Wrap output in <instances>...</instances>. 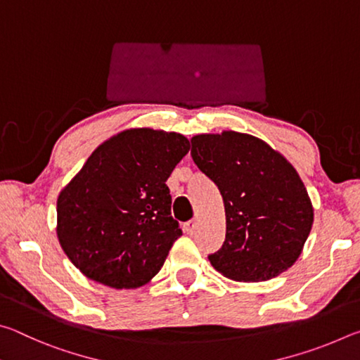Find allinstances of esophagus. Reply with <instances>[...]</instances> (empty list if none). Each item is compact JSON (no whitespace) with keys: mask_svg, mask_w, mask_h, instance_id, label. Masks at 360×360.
Returning a JSON list of instances; mask_svg holds the SVG:
<instances>
[{"mask_svg":"<svg viewBox=\"0 0 360 360\" xmlns=\"http://www.w3.org/2000/svg\"><path fill=\"white\" fill-rule=\"evenodd\" d=\"M197 229H198V221H197V219H191V221L184 224V230L187 231L188 235L195 233V230H197Z\"/></svg>","mask_w":360,"mask_h":360,"instance_id":"1","label":"esophagus"}]
</instances>
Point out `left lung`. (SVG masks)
I'll use <instances>...</instances> for the list:
<instances>
[{"label": "left lung", "instance_id": "obj_1", "mask_svg": "<svg viewBox=\"0 0 360 360\" xmlns=\"http://www.w3.org/2000/svg\"><path fill=\"white\" fill-rule=\"evenodd\" d=\"M197 167L219 187L225 241L208 255L233 281L259 283L295 264L311 231L314 210L297 169L260 138L225 130L191 139Z\"/></svg>", "mask_w": 360, "mask_h": 360}]
</instances>
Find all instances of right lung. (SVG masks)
<instances>
[{
    "instance_id": "right-lung-1",
    "label": "right lung",
    "mask_w": 360,
    "mask_h": 360,
    "mask_svg": "<svg viewBox=\"0 0 360 360\" xmlns=\"http://www.w3.org/2000/svg\"><path fill=\"white\" fill-rule=\"evenodd\" d=\"M188 149L174 131L129 129L106 139L57 200L60 246L89 279L136 289L182 235L165 184Z\"/></svg>"
}]
</instances>
